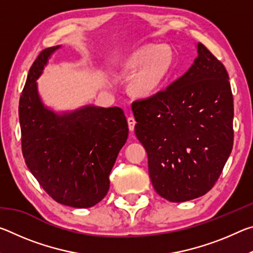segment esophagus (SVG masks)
<instances>
[{"mask_svg": "<svg viewBox=\"0 0 253 253\" xmlns=\"http://www.w3.org/2000/svg\"><path fill=\"white\" fill-rule=\"evenodd\" d=\"M127 122H128V128H129V130H134L135 124H136L135 118L132 117V116H129V117L127 118Z\"/></svg>", "mask_w": 253, "mask_h": 253, "instance_id": "34e87169", "label": "esophagus"}]
</instances>
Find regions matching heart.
<instances>
[{
  "label": "heart",
  "mask_w": 253,
  "mask_h": 253,
  "mask_svg": "<svg viewBox=\"0 0 253 253\" xmlns=\"http://www.w3.org/2000/svg\"><path fill=\"white\" fill-rule=\"evenodd\" d=\"M173 55L168 46L144 45L125 61V69L138 70L131 81V90L139 97L152 95L172 66Z\"/></svg>",
  "instance_id": "b5f03b06"
}]
</instances>
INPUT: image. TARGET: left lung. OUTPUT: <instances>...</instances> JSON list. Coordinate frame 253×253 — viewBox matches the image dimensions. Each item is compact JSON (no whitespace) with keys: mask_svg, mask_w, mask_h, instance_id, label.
I'll return each instance as SVG.
<instances>
[{"mask_svg":"<svg viewBox=\"0 0 253 253\" xmlns=\"http://www.w3.org/2000/svg\"><path fill=\"white\" fill-rule=\"evenodd\" d=\"M181 78L131 109L135 134L147 152L155 191L185 202L211 190L233 147V96L229 75L202 43Z\"/></svg>","mask_w":253,"mask_h":253,"instance_id":"left-lung-1","label":"left lung"}]
</instances>
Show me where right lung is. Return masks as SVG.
Here are the masks:
<instances>
[{
    "mask_svg": "<svg viewBox=\"0 0 253 253\" xmlns=\"http://www.w3.org/2000/svg\"><path fill=\"white\" fill-rule=\"evenodd\" d=\"M59 48L42 50L29 70L19 102L22 154L54 201L91 208L109 190V174L127 140L128 125L119 107L85 106L62 115L44 107L36 80Z\"/></svg>",
    "mask_w": 253,
    "mask_h": 253,
    "instance_id": "add662e5",
    "label": "right lung"
}]
</instances>
